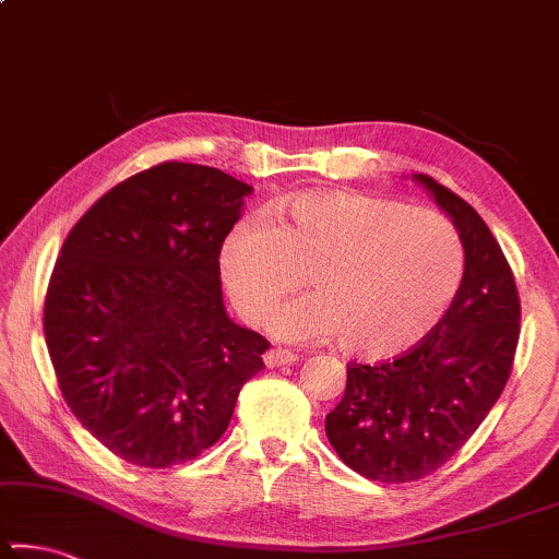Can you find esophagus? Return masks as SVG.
<instances>
[{
	"instance_id": "1",
	"label": "esophagus",
	"mask_w": 559,
	"mask_h": 559,
	"mask_svg": "<svg viewBox=\"0 0 559 559\" xmlns=\"http://www.w3.org/2000/svg\"><path fill=\"white\" fill-rule=\"evenodd\" d=\"M264 362L266 368H285V366H293V362H297V355L289 353V350H270L264 355Z\"/></svg>"
}]
</instances>
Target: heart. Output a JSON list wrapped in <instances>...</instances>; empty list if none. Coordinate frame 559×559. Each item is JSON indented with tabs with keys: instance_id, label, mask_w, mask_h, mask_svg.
<instances>
[{
	"instance_id": "heart-1",
	"label": "heart",
	"mask_w": 559,
	"mask_h": 559,
	"mask_svg": "<svg viewBox=\"0 0 559 559\" xmlns=\"http://www.w3.org/2000/svg\"><path fill=\"white\" fill-rule=\"evenodd\" d=\"M272 219L226 234L219 274L234 310L254 325L307 274L314 293L272 320L287 343L337 335L360 358H393L439 325L464 277L456 229L428 209L320 189L277 201Z\"/></svg>"
}]
</instances>
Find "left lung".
I'll return each mask as SVG.
<instances>
[{
    "label": "left lung",
    "instance_id": "8db88e82",
    "mask_svg": "<svg viewBox=\"0 0 559 559\" xmlns=\"http://www.w3.org/2000/svg\"><path fill=\"white\" fill-rule=\"evenodd\" d=\"M414 179L451 216L464 277L439 325L399 358L347 366L325 433L353 472L406 484L456 454L504 391L520 340V295L495 234L464 199L426 174Z\"/></svg>",
    "mask_w": 559,
    "mask_h": 559
}]
</instances>
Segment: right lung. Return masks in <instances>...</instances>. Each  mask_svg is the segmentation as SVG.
<instances>
[{
  "label": "right lung",
  "instance_id": "1",
  "mask_svg": "<svg viewBox=\"0 0 559 559\" xmlns=\"http://www.w3.org/2000/svg\"><path fill=\"white\" fill-rule=\"evenodd\" d=\"M252 186L166 160L112 186L60 249L45 343L62 399L105 449L166 468L229 426L270 343L224 310L219 249Z\"/></svg>",
  "mask_w": 559,
  "mask_h": 559
}]
</instances>
